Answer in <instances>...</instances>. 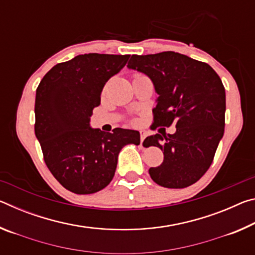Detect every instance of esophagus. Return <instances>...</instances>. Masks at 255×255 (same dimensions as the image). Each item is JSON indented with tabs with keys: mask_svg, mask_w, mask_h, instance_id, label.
I'll return each mask as SVG.
<instances>
[{
	"mask_svg": "<svg viewBox=\"0 0 255 255\" xmlns=\"http://www.w3.org/2000/svg\"><path fill=\"white\" fill-rule=\"evenodd\" d=\"M147 131L146 130H140V145L143 144V141H144V139L146 138V136H147Z\"/></svg>",
	"mask_w": 255,
	"mask_h": 255,
	"instance_id": "34e87169",
	"label": "esophagus"
}]
</instances>
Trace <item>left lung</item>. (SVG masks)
I'll return each mask as SVG.
<instances>
[{
	"label": "left lung",
	"instance_id": "left-lung-1",
	"mask_svg": "<svg viewBox=\"0 0 255 255\" xmlns=\"http://www.w3.org/2000/svg\"><path fill=\"white\" fill-rule=\"evenodd\" d=\"M127 67L147 75L158 94L152 129L176 127L172 135L155 133L144 140L145 147L157 146L164 154L161 165L149 169L150 178L171 189L196 183L224 135L226 96L221 77L208 64L174 51L132 55Z\"/></svg>",
	"mask_w": 255,
	"mask_h": 255
}]
</instances>
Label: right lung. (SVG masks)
I'll return each mask as SVG.
<instances>
[{"label":"right lung","mask_w":255,"mask_h":255,"mask_svg":"<svg viewBox=\"0 0 255 255\" xmlns=\"http://www.w3.org/2000/svg\"><path fill=\"white\" fill-rule=\"evenodd\" d=\"M129 57L79 55L55 65L37 88L34 133L46 165L64 188L77 195L106 188L114 178L122 148L140 143L139 132L131 129L106 132L90 127L103 86Z\"/></svg>","instance_id":"1"}]
</instances>
